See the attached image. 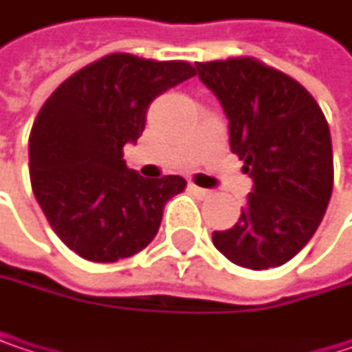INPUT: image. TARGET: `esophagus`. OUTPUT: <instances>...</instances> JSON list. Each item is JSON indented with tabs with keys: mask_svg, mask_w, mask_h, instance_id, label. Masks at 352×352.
<instances>
[{
	"mask_svg": "<svg viewBox=\"0 0 352 352\" xmlns=\"http://www.w3.org/2000/svg\"><path fill=\"white\" fill-rule=\"evenodd\" d=\"M188 188L195 192V195H199V197H209V190H205V188H201V186H197V184H188Z\"/></svg>",
	"mask_w": 352,
	"mask_h": 352,
	"instance_id": "esophagus-1",
	"label": "esophagus"
}]
</instances>
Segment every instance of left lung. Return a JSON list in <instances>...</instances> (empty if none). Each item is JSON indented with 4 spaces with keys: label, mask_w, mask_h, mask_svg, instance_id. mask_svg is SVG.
<instances>
[{
    "label": "left lung",
    "mask_w": 352,
    "mask_h": 352,
    "mask_svg": "<svg viewBox=\"0 0 352 352\" xmlns=\"http://www.w3.org/2000/svg\"><path fill=\"white\" fill-rule=\"evenodd\" d=\"M228 118L230 145L252 176L242 217L213 232L234 264L264 270L289 263L316 234L334 184L332 141L314 96L254 57L197 63Z\"/></svg>",
    "instance_id": "8db88e82"
}]
</instances>
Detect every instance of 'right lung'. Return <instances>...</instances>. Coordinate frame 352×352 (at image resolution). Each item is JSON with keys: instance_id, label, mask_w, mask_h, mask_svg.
I'll list each match as a JSON object with an SVG mask.
<instances>
[{"instance_id": "obj_1", "label": "right lung", "mask_w": 352, "mask_h": 352, "mask_svg": "<svg viewBox=\"0 0 352 352\" xmlns=\"http://www.w3.org/2000/svg\"><path fill=\"white\" fill-rule=\"evenodd\" d=\"M197 76L186 61L112 53L76 72L43 104L28 139L34 197L61 242L91 263L141 252L182 176L143 178L122 160L153 98Z\"/></svg>"}]
</instances>
